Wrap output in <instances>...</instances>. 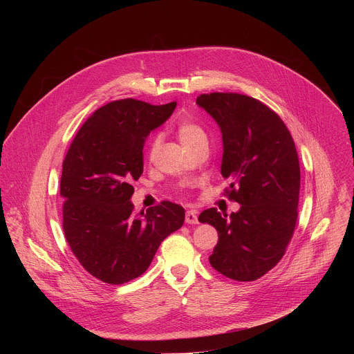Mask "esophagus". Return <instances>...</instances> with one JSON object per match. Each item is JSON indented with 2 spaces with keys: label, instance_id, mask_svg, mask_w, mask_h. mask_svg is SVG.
I'll return each mask as SVG.
<instances>
[{
  "label": "esophagus",
  "instance_id": "esophagus-1",
  "mask_svg": "<svg viewBox=\"0 0 354 354\" xmlns=\"http://www.w3.org/2000/svg\"><path fill=\"white\" fill-rule=\"evenodd\" d=\"M185 221H186L187 224H198L197 212H196V210H189V212H186V216H185Z\"/></svg>",
  "mask_w": 354,
  "mask_h": 354
}]
</instances>
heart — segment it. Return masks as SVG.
<instances>
[{
    "instance_id": "b5f03b06",
    "label": "heart",
    "mask_w": 354,
    "mask_h": 354,
    "mask_svg": "<svg viewBox=\"0 0 354 354\" xmlns=\"http://www.w3.org/2000/svg\"><path fill=\"white\" fill-rule=\"evenodd\" d=\"M176 134L180 140V142L189 149H194L200 145L207 144V134L205 131V129L201 127L198 123H196L194 120L190 119H185L182 122H179L178 127H176ZM161 145V136L157 134L153 138L149 140L148 142V157L153 158L154 154L157 153V149Z\"/></svg>"
}]
</instances>
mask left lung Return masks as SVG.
I'll return each instance as SVG.
<instances>
[{"mask_svg":"<svg viewBox=\"0 0 354 354\" xmlns=\"http://www.w3.org/2000/svg\"><path fill=\"white\" fill-rule=\"evenodd\" d=\"M196 104L221 130V175L231 180L230 198L241 205L230 216L214 207L198 216L218 232L209 261L228 279L254 281L280 262L295 228V144L279 115L255 97L213 92L197 96Z\"/></svg>","mask_w":354,"mask_h":354,"instance_id":"8db88e82","label":"left lung"}]
</instances>
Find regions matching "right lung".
Listing matches in <instances>:
<instances>
[{
	"label": "right lung",
	"instance_id": "obj_1",
	"mask_svg": "<svg viewBox=\"0 0 354 354\" xmlns=\"http://www.w3.org/2000/svg\"><path fill=\"white\" fill-rule=\"evenodd\" d=\"M175 108L113 100L88 118L68 148L60 182L63 230L74 257L100 281L123 284L141 276L161 242L183 225L179 205L162 201L136 214L130 200L145 138Z\"/></svg>",
	"mask_w": 354,
	"mask_h": 354
}]
</instances>
